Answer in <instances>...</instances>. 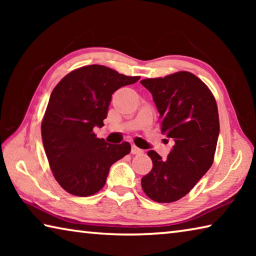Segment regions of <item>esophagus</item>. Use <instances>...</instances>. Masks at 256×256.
<instances>
[{
	"mask_svg": "<svg viewBox=\"0 0 256 256\" xmlns=\"http://www.w3.org/2000/svg\"><path fill=\"white\" fill-rule=\"evenodd\" d=\"M131 152H132V154H144V150L142 149H140V148H138V146H132V149H131Z\"/></svg>",
	"mask_w": 256,
	"mask_h": 256,
	"instance_id": "34e87169",
	"label": "esophagus"
}]
</instances>
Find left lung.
Returning a JSON list of instances; mask_svg holds the SVG:
<instances>
[{"label": "left lung", "instance_id": "left-lung-1", "mask_svg": "<svg viewBox=\"0 0 256 256\" xmlns=\"http://www.w3.org/2000/svg\"><path fill=\"white\" fill-rule=\"evenodd\" d=\"M141 84L152 94L162 133L175 142L167 159L148 151L152 170L142 177V188L156 202H175L196 186L214 162L218 107L209 88L190 72L144 79Z\"/></svg>", "mask_w": 256, "mask_h": 256}]
</instances>
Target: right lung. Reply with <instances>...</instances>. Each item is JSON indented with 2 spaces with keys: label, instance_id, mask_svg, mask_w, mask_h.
Returning a JSON list of instances; mask_svg holds the SVG:
<instances>
[{
  "label": "right lung",
  "instance_id": "1",
  "mask_svg": "<svg viewBox=\"0 0 256 256\" xmlns=\"http://www.w3.org/2000/svg\"><path fill=\"white\" fill-rule=\"evenodd\" d=\"M138 79L94 64L68 73L52 92L42 138L55 180L66 192L76 196L97 193L112 164L130 154L128 142L107 144L94 128L104 125L112 94Z\"/></svg>",
  "mask_w": 256,
  "mask_h": 256
}]
</instances>
